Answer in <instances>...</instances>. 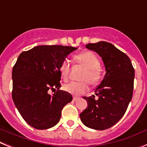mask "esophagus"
Masks as SVG:
<instances>
[{"label":"esophagus","mask_w":147,"mask_h":147,"mask_svg":"<svg viewBox=\"0 0 147 147\" xmlns=\"http://www.w3.org/2000/svg\"><path fill=\"white\" fill-rule=\"evenodd\" d=\"M79 99H80V98H78V97H74V98H73V101H74V102H76V101H78Z\"/></svg>","instance_id":"obj_1"}]
</instances>
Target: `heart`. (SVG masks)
<instances>
[{
    "label": "heart",
    "mask_w": 147,
    "mask_h": 147,
    "mask_svg": "<svg viewBox=\"0 0 147 147\" xmlns=\"http://www.w3.org/2000/svg\"><path fill=\"white\" fill-rule=\"evenodd\" d=\"M74 62L85 67L80 76V82H71L63 86L65 91L73 96H79L88 90L89 85H97L102 79V71L100 68V61L97 56L92 51H85L74 56ZM71 65L67 59L62 61L59 65V74L64 80L68 78Z\"/></svg>",
    "instance_id": "obj_1"
}]
</instances>
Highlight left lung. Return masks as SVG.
<instances>
[{"label":"left lung","mask_w":147,"mask_h":147,"mask_svg":"<svg viewBox=\"0 0 147 147\" xmlns=\"http://www.w3.org/2000/svg\"><path fill=\"white\" fill-rule=\"evenodd\" d=\"M87 49L102 57L106 74L95 96L83 97L88 107L80 113L82 122L91 129L104 130L115 125L124 115L132 97L135 70L129 57L110 42L88 43Z\"/></svg>","instance_id":"1"}]
</instances>
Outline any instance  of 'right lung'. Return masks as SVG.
<instances>
[{"label":"right lung","instance_id":"add662e5","mask_svg":"<svg viewBox=\"0 0 147 147\" xmlns=\"http://www.w3.org/2000/svg\"><path fill=\"white\" fill-rule=\"evenodd\" d=\"M77 48L39 45L19 55L12 69V99L23 119L37 129L53 127L59 122L71 94L60 88L59 65ZM49 89L57 90L51 96Z\"/></svg>","mask_w":147,"mask_h":147}]
</instances>
